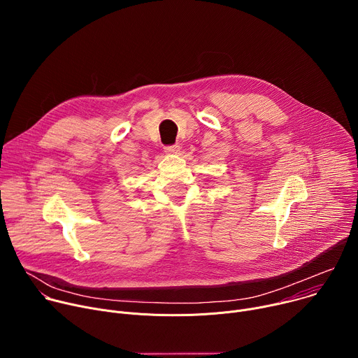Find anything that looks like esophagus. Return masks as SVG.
Listing matches in <instances>:
<instances>
[{
	"label": "esophagus",
	"mask_w": 358,
	"mask_h": 358,
	"mask_svg": "<svg viewBox=\"0 0 358 358\" xmlns=\"http://www.w3.org/2000/svg\"><path fill=\"white\" fill-rule=\"evenodd\" d=\"M164 151H166V152H169V155H177V152L180 151V145H178V144L166 145V147H164Z\"/></svg>",
	"instance_id": "esophagus-1"
}]
</instances>
